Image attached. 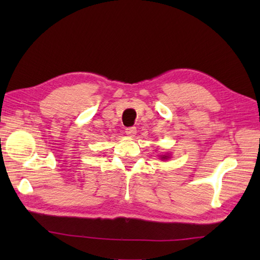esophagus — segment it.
Here are the masks:
<instances>
[{"instance_id":"esophagus-1","label":"esophagus","mask_w":260,"mask_h":260,"mask_svg":"<svg viewBox=\"0 0 260 260\" xmlns=\"http://www.w3.org/2000/svg\"><path fill=\"white\" fill-rule=\"evenodd\" d=\"M125 133H126V135L127 136H129V137H134L135 135H136V127H127L126 128V131H125Z\"/></svg>"}]
</instances>
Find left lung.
<instances>
[{
	"label": "left lung",
	"instance_id": "obj_1",
	"mask_svg": "<svg viewBox=\"0 0 260 260\" xmlns=\"http://www.w3.org/2000/svg\"><path fill=\"white\" fill-rule=\"evenodd\" d=\"M170 157L169 154H165V155H161V159H168Z\"/></svg>",
	"mask_w": 260,
	"mask_h": 260
}]
</instances>
